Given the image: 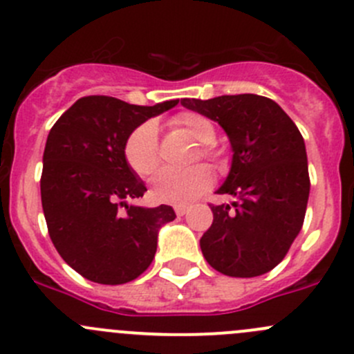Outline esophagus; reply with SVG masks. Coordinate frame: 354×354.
Here are the masks:
<instances>
[{
    "label": "esophagus",
    "instance_id": "34e87169",
    "mask_svg": "<svg viewBox=\"0 0 354 354\" xmlns=\"http://www.w3.org/2000/svg\"><path fill=\"white\" fill-rule=\"evenodd\" d=\"M174 212H176L178 216H185V214L188 212V207L187 205H174Z\"/></svg>",
    "mask_w": 354,
    "mask_h": 354
}]
</instances>
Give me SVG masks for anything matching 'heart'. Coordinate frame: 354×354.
I'll return each instance as SVG.
<instances>
[{
  "instance_id": "1",
  "label": "heart",
  "mask_w": 354,
  "mask_h": 354,
  "mask_svg": "<svg viewBox=\"0 0 354 354\" xmlns=\"http://www.w3.org/2000/svg\"><path fill=\"white\" fill-rule=\"evenodd\" d=\"M171 124L190 135L195 142L203 144L200 154L214 159L217 156L212 142L216 138V127L207 116L198 113H181L171 120ZM124 157L131 169L142 178H149L160 166V147L154 123L140 124L131 131L124 145ZM212 171L205 164H197L188 169H164L152 181L151 194L157 202L183 203L192 202L212 185Z\"/></svg>"
}]
</instances>
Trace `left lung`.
Instances as JSON below:
<instances>
[{
  "instance_id": "8db88e82",
  "label": "left lung",
  "mask_w": 354,
  "mask_h": 354,
  "mask_svg": "<svg viewBox=\"0 0 354 354\" xmlns=\"http://www.w3.org/2000/svg\"><path fill=\"white\" fill-rule=\"evenodd\" d=\"M187 109L217 121L230 138L233 159L212 205L214 221L200 238L210 267L231 277H257L286 257L301 231L310 195L305 140L272 99L255 94L183 99Z\"/></svg>"
}]
</instances>
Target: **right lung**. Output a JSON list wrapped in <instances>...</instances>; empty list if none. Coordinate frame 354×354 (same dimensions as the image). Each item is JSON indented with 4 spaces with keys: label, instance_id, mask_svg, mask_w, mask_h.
<instances>
[{
    "label": "right lung",
    "instance_id": "1",
    "mask_svg": "<svg viewBox=\"0 0 354 354\" xmlns=\"http://www.w3.org/2000/svg\"><path fill=\"white\" fill-rule=\"evenodd\" d=\"M176 104L178 99L135 106L87 95L49 131L42 156V210L55 248L85 279L99 284L137 279L154 259L159 230L176 217L169 205H128L127 200L144 197L147 188L124 157L131 131Z\"/></svg>",
    "mask_w": 354,
    "mask_h": 354
}]
</instances>
